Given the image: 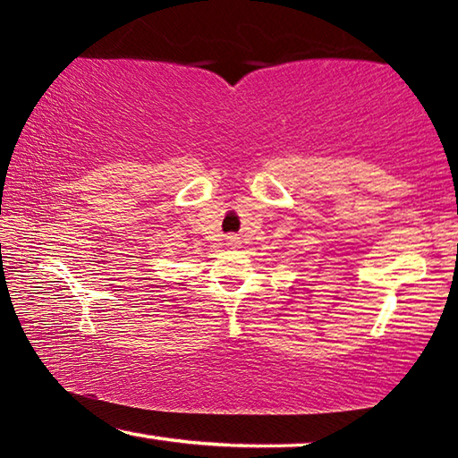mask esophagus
Masks as SVG:
<instances>
[{"instance_id":"esophagus-1","label":"esophagus","mask_w":458,"mask_h":458,"mask_svg":"<svg viewBox=\"0 0 458 458\" xmlns=\"http://www.w3.org/2000/svg\"><path fill=\"white\" fill-rule=\"evenodd\" d=\"M238 244H240V242H238V238H232V236L228 238V246H230V248H236Z\"/></svg>"}]
</instances>
